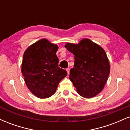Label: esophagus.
<instances>
[{
    "mask_svg": "<svg viewBox=\"0 0 130 130\" xmlns=\"http://www.w3.org/2000/svg\"><path fill=\"white\" fill-rule=\"evenodd\" d=\"M66 70H67V73H68V74H69V73H70V68H67Z\"/></svg>",
    "mask_w": 130,
    "mask_h": 130,
    "instance_id": "esophagus-1",
    "label": "esophagus"
}]
</instances>
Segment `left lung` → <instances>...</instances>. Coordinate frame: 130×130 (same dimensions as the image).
I'll return each instance as SVG.
<instances>
[{"instance_id":"left-lung-1","label":"left lung","mask_w":130,"mask_h":130,"mask_svg":"<svg viewBox=\"0 0 130 130\" xmlns=\"http://www.w3.org/2000/svg\"><path fill=\"white\" fill-rule=\"evenodd\" d=\"M65 47L74 57L69 78L77 92L85 98L96 96L103 89L109 74L110 65L104 50L89 39L82 40L77 44L67 43Z\"/></svg>"}]
</instances>
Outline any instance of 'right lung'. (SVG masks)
Masks as SVG:
<instances>
[{"instance_id": "right-lung-1", "label": "right lung", "mask_w": 130, "mask_h": 130, "mask_svg": "<svg viewBox=\"0 0 130 130\" xmlns=\"http://www.w3.org/2000/svg\"><path fill=\"white\" fill-rule=\"evenodd\" d=\"M57 50V45L41 39L24 53L22 74L27 87L38 98L51 96L60 81L67 76L66 70L59 67Z\"/></svg>"}]
</instances>
